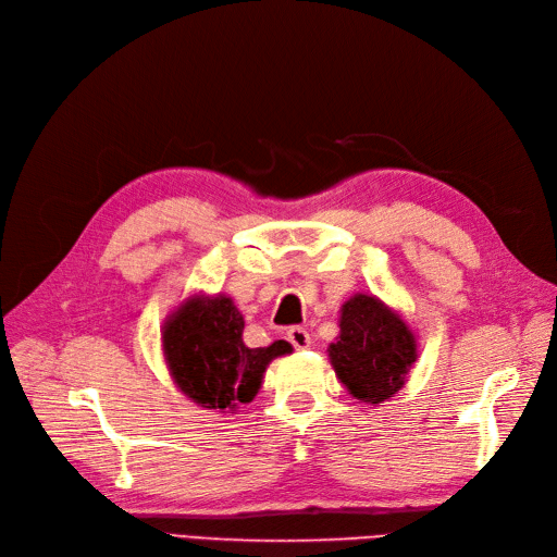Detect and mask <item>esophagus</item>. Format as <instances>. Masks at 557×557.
<instances>
[{
	"mask_svg": "<svg viewBox=\"0 0 557 557\" xmlns=\"http://www.w3.org/2000/svg\"><path fill=\"white\" fill-rule=\"evenodd\" d=\"M288 342L297 348V350H305L311 346V336L305 327H290L288 330Z\"/></svg>",
	"mask_w": 557,
	"mask_h": 557,
	"instance_id": "obj_1",
	"label": "esophagus"
}]
</instances>
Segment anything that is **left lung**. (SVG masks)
Listing matches in <instances>:
<instances>
[{
	"mask_svg": "<svg viewBox=\"0 0 557 557\" xmlns=\"http://www.w3.org/2000/svg\"><path fill=\"white\" fill-rule=\"evenodd\" d=\"M327 356L346 391L379 407L407 383L418 344L397 311L376 295L356 293L342 307L339 336L330 344Z\"/></svg>",
	"mask_w": 557,
	"mask_h": 557,
	"instance_id": "left-lung-1",
	"label": "left lung"
}]
</instances>
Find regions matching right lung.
Returning <instances> with one entry per match:
<instances>
[{"mask_svg": "<svg viewBox=\"0 0 557 557\" xmlns=\"http://www.w3.org/2000/svg\"><path fill=\"white\" fill-rule=\"evenodd\" d=\"M244 315L227 295L197 293L164 318L162 352L178 391L197 407L234 413L262 387L269 362L293 352L288 342L244 344Z\"/></svg>", "mask_w": 557, "mask_h": 557, "instance_id": "1", "label": "right lung"}]
</instances>
